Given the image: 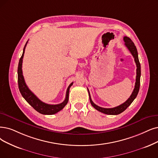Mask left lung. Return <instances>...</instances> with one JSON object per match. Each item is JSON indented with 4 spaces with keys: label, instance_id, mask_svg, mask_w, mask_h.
I'll use <instances>...</instances> for the list:
<instances>
[{
    "label": "left lung",
    "instance_id": "1",
    "mask_svg": "<svg viewBox=\"0 0 158 158\" xmlns=\"http://www.w3.org/2000/svg\"><path fill=\"white\" fill-rule=\"evenodd\" d=\"M124 41L125 43L124 45L128 48V49L131 52V55L133 56V57L134 58V60H135L136 66H137V69H136V74L137 75H136L135 87H134V89L133 92H132L131 94L128 98V99L123 104H121L120 106H118L117 107H115V108H102V107H100V106L96 105L95 104H94V102H93L91 98L89 91L87 89L88 93H89V95L90 102H91L92 106L93 107V108H95L97 110H98V111L105 113V114H107V115H118V114H120V113H121L122 112H123L134 100V99L136 98V97L139 91L140 78H141V65H140L139 61L137 50L136 47L135 46L134 42L132 41L131 40V39L129 38V37H128L127 36H124Z\"/></svg>",
    "mask_w": 158,
    "mask_h": 158
}]
</instances>
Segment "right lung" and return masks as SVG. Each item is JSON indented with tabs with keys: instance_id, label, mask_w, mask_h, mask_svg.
Wrapping results in <instances>:
<instances>
[{
	"instance_id": "right-lung-1",
	"label": "right lung",
	"mask_w": 158,
	"mask_h": 158,
	"mask_svg": "<svg viewBox=\"0 0 158 158\" xmlns=\"http://www.w3.org/2000/svg\"><path fill=\"white\" fill-rule=\"evenodd\" d=\"M28 41L27 42L26 45H25L23 52L21 56V57L19 60V62L18 65V69H17V74H18V85L19 89L22 94L23 97L26 100L27 102L31 106H32L37 112H39L41 114L43 115H53L55 113H58V111H61L64 107L66 106V104L68 102L69 100V89L71 85H73V82H72L69 86L68 87L67 92H66V97L65 99L63 102L59 104H48L45 102H42L38 98H37L35 94L31 92L28 86L27 85L24 79V77L23 75V71H22V64H23V58L24 54V49L26 47V45Z\"/></svg>"
}]
</instances>
